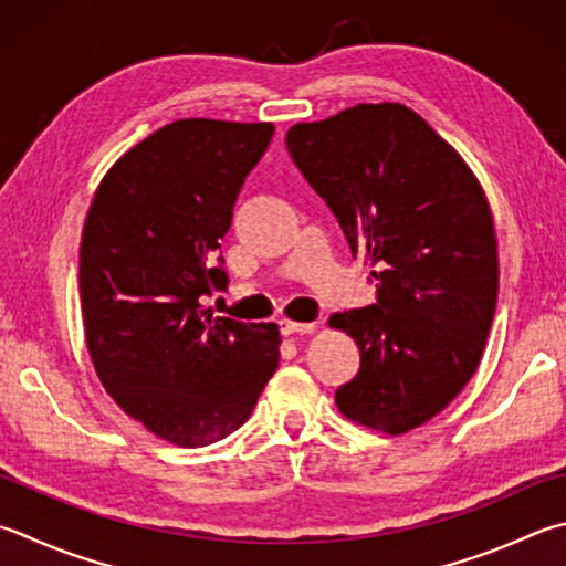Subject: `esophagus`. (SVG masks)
Masks as SVG:
<instances>
[{
    "instance_id": "34e87169",
    "label": "esophagus",
    "mask_w": 566,
    "mask_h": 566,
    "mask_svg": "<svg viewBox=\"0 0 566 566\" xmlns=\"http://www.w3.org/2000/svg\"><path fill=\"white\" fill-rule=\"evenodd\" d=\"M281 335H307L315 329V323H297V319H281Z\"/></svg>"
}]
</instances>
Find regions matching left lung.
<instances>
[{"instance_id": "1", "label": "left lung", "mask_w": 566, "mask_h": 566, "mask_svg": "<svg viewBox=\"0 0 566 566\" xmlns=\"http://www.w3.org/2000/svg\"><path fill=\"white\" fill-rule=\"evenodd\" d=\"M287 153L333 209L377 303L329 325L359 347L335 391L349 421L389 436L433 419L481 365L497 303V241L485 191L453 147L401 103H359L297 123Z\"/></svg>"}]
</instances>
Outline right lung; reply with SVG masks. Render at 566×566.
I'll list each match as a JSON object with an SVG mask.
<instances>
[{
	"instance_id": "right-lung-1",
	"label": "right lung",
	"mask_w": 566,
	"mask_h": 566,
	"mask_svg": "<svg viewBox=\"0 0 566 566\" xmlns=\"http://www.w3.org/2000/svg\"><path fill=\"white\" fill-rule=\"evenodd\" d=\"M271 123L175 120L95 189L81 239V313L95 375L157 439L197 449L247 423L281 359L275 323L201 307L223 291V233Z\"/></svg>"
}]
</instances>
